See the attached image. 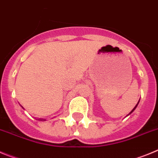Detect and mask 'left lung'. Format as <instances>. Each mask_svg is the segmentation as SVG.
Returning a JSON list of instances; mask_svg holds the SVG:
<instances>
[{"label":"left lung","instance_id":"1","mask_svg":"<svg viewBox=\"0 0 158 158\" xmlns=\"http://www.w3.org/2000/svg\"><path fill=\"white\" fill-rule=\"evenodd\" d=\"M139 102H138V103H137V105H136V106H135V108H134V109H132V110H131V113H129V114H131V113H132V112H133V111H134V110H135V109H136V107H137V106H138V104H139ZM129 114H128V115H129Z\"/></svg>","mask_w":158,"mask_h":158}]
</instances>
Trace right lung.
Segmentation results:
<instances>
[{
	"label": "right lung",
	"mask_w": 158,
	"mask_h": 158,
	"mask_svg": "<svg viewBox=\"0 0 158 158\" xmlns=\"http://www.w3.org/2000/svg\"><path fill=\"white\" fill-rule=\"evenodd\" d=\"M39 120H41V121H44V120H45V119H38Z\"/></svg>",
	"instance_id": "right-lung-1"
}]
</instances>
